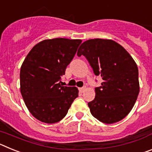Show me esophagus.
Segmentation results:
<instances>
[{"label": "esophagus", "mask_w": 152, "mask_h": 152, "mask_svg": "<svg viewBox=\"0 0 152 152\" xmlns=\"http://www.w3.org/2000/svg\"><path fill=\"white\" fill-rule=\"evenodd\" d=\"M86 88H86V87H83V88H79V90H80V92H84V91H85V90H86Z\"/></svg>", "instance_id": "esophagus-1"}]
</instances>
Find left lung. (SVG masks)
<instances>
[{"label": "left lung", "mask_w": 152, "mask_h": 152, "mask_svg": "<svg viewBox=\"0 0 152 152\" xmlns=\"http://www.w3.org/2000/svg\"><path fill=\"white\" fill-rule=\"evenodd\" d=\"M85 56L95 75L103 79L88 103L94 117L106 124L124 119L135 105L139 93V69L129 52L111 39L84 42L77 56Z\"/></svg>", "instance_id": "1"}]
</instances>
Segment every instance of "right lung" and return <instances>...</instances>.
<instances>
[{
    "instance_id": "obj_1",
    "label": "right lung",
    "mask_w": 152,
    "mask_h": 152,
    "mask_svg": "<svg viewBox=\"0 0 152 152\" xmlns=\"http://www.w3.org/2000/svg\"><path fill=\"white\" fill-rule=\"evenodd\" d=\"M81 42L45 39L34 45L24 59L20 74V92L29 111L39 121L59 122L78 96L76 87L61 85V77Z\"/></svg>"
}]
</instances>
